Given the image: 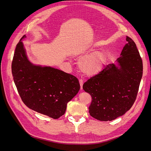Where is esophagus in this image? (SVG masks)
Returning <instances> with one entry per match:
<instances>
[{
    "label": "esophagus",
    "instance_id": "34e87169",
    "mask_svg": "<svg viewBox=\"0 0 151 151\" xmlns=\"http://www.w3.org/2000/svg\"><path fill=\"white\" fill-rule=\"evenodd\" d=\"M79 84H80V86H81V89H83V79H79Z\"/></svg>",
    "mask_w": 151,
    "mask_h": 151
}]
</instances>
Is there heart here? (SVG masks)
Wrapping results in <instances>:
<instances>
[{"label": "heart", "mask_w": 151, "mask_h": 151, "mask_svg": "<svg viewBox=\"0 0 151 151\" xmlns=\"http://www.w3.org/2000/svg\"><path fill=\"white\" fill-rule=\"evenodd\" d=\"M79 55V53L77 54ZM106 62L105 55L96 50L87 55L81 59L79 63V69L84 74L93 76L101 71Z\"/></svg>", "instance_id": "heart-1"}]
</instances>
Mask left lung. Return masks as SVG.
<instances>
[{
    "instance_id": "8db88e82",
    "label": "left lung",
    "mask_w": 151,
    "mask_h": 151,
    "mask_svg": "<svg viewBox=\"0 0 151 151\" xmlns=\"http://www.w3.org/2000/svg\"><path fill=\"white\" fill-rule=\"evenodd\" d=\"M126 40L117 65L104 67L83 84V89L92 98L89 112L95 119L115 120L129 111L136 99L142 77V60L134 41L129 36Z\"/></svg>"
}]
</instances>
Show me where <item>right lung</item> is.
I'll use <instances>...</instances> for the list:
<instances>
[{
    "label": "right lung",
    "mask_w": 151,
    "mask_h": 151,
    "mask_svg": "<svg viewBox=\"0 0 151 151\" xmlns=\"http://www.w3.org/2000/svg\"><path fill=\"white\" fill-rule=\"evenodd\" d=\"M16 45L12 62V74L18 93L29 108L57 119L64 115L68 102L79 92L76 77L51 67L32 63L22 40Z\"/></svg>",
    "instance_id": "right-lung-1"
}]
</instances>
